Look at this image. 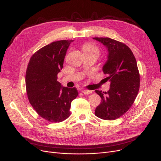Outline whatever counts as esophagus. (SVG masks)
Here are the masks:
<instances>
[{
  "label": "esophagus",
  "instance_id": "obj_1",
  "mask_svg": "<svg viewBox=\"0 0 161 161\" xmlns=\"http://www.w3.org/2000/svg\"><path fill=\"white\" fill-rule=\"evenodd\" d=\"M81 92H83V94L85 95H89V94H91L92 93V91H89V90H86V89H81Z\"/></svg>",
  "mask_w": 161,
  "mask_h": 161
}]
</instances>
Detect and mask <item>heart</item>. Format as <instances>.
Segmentation results:
<instances>
[{"mask_svg": "<svg viewBox=\"0 0 161 161\" xmlns=\"http://www.w3.org/2000/svg\"><path fill=\"white\" fill-rule=\"evenodd\" d=\"M83 51L85 53H92L97 57L99 55V49L95 45L86 44L83 46Z\"/></svg>", "mask_w": 161, "mask_h": 161, "instance_id": "heart-1", "label": "heart"}]
</instances>
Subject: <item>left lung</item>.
I'll list each match as a JSON object with an SVG mask.
<instances>
[{
	"label": "left lung",
	"instance_id": "8db88e82",
	"mask_svg": "<svg viewBox=\"0 0 161 161\" xmlns=\"http://www.w3.org/2000/svg\"><path fill=\"white\" fill-rule=\"evenodd\" d=\"M107 49V61L103 71L110 81L107 92L96 90L101 103L95 115L104 120H114L129 110L140 88V75L136 60L130 49L125 44L109 38H93Z\"/></svg>",
	"mask_w": 161,
	"mask_h": 161
}]
</instances>
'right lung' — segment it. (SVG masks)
Masks as SVG:
<instances>
[{"instance_id": "obj_1", "label": "right lung", "mask_w": 161, "mask_h": 161, "mask_svg": "<svg viewBox=\"0 0 161 161\" xmlns=\"http://www.w3.org/2000/svg\"><path fill=\"white\" fill-rule=\"evenodd\" d=\"M73 41L53 42L40 49L31 57L27 66L25 84L29 102L40 116L50 122L67 119L72 101L78 95L75 87H63L57 81L67 49Z\"/></svg>"}]
</instances>
